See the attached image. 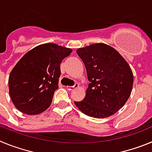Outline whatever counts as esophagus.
Masks as SVG:
<instances>
[{
	"mask_svg": "<svg viewBox=\"0 0 152 152\" xmlns=\"http://www.w3.org/2000/svg\"><path fill=\"white\" fill-rule=\"evenodd\" d=\"M78 87V84H75L74 86H67V89H68V91H72V90H74L75 88H77Z\"/></svg>",
	"mask_w": 152,
	"mask_h": 152,
	"instance_id": "1",
	"label": "esophagus"
}]
</instances>
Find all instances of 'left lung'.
Here are the masks:
<instances>
[{
    "label": "left lung",
    "instance_id": "left-lung-1",
    "mask_svg": "<svg viewBox=\"0 0 152 152\" xmlns=\"http://www.w3.org/2000/svg\"><path fill=\"white\" fill-rule=\"evenodd\" d=\"M77 53L85 65L90 84L84 100L75 102V105L91 117L112 116L131 94V68L116 49L107 44H92L77 49Z\"/></svg>",
    "mask_w": 152,
    "mask_h": 152
}]
</instances>
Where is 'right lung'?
<instances>
[{
  "instance_id": "1",
  "label": "right lung",
  "mask_w": 152,
  "mask_h": 152,
  "mask_svg": "<svg viewBox=\"0 0 152 152\" xmlns=\"http://www.w3.org/2000/svg\"><path fill=\"white\" fill-rule=\"evenodd\" d=\"M72 52L57 44L45 43L21 58L8 80L10 98L19 111L36 115L49 108L58 88L60 64Z\"/></svg>"
}]
</instances>
